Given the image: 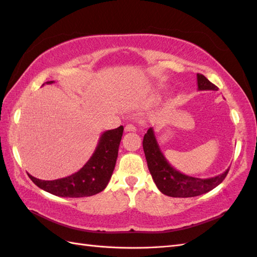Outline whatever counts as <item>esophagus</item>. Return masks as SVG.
Listing matches in <instances>:
<instances>
[{
	"label": "esophagus",
	"mask_w": 257,
	"mask_h": 257,
	"mask_svg": "<svg viewBox=\"0 0 257 257\" xmlns=\"http://www.w3.org/2000/svg\"><path fill=\"white\" fill-rule=\"evenodd\" d=\"M136 127L134 124H132V123H128V124H125V127H124V132L125 133H130V132H136Z\"/></svg>",
	"instance_id": "esophagus-1"
}]
</instances>
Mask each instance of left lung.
<instances>
[{
	"instance_id": "8db88e82",
	"label": "left lung",
	"mask_w": 257,
	"mask_h": 257,
	"mask_svg": "<svg viewBox=\"0 0 257 257\" xmlns=\"http://www.w3.org/2000/svg\"><path fill=\"white\" fill-rule=\"evenodd\" d=\"M197 85L199 91L212 90L217 91L218 88L203 74L197 73ZM143 147L147 160L148 169L154 182L163 194L170 197H195L210 190L223 182L229 168L223 174L210 178H197L185 175L170 165L159 148L153 128H149L144 136Z\"/></svg>"
}]
</instances>
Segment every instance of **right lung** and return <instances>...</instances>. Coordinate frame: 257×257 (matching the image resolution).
<instances>
[{
    "label": "right lung",
    "instance_id": "1",
    "mask_svg": "<svg viewBox=\"0 0 257 257\" xmlns=\"http://www.w3.org/2000/svg\"><path fill=\"white\" fill-rule=\"evenodd\" d=\"M53 82L45 83L51 84ZM122 133V125L104 132L88 162L77 173L68 177L41 180L30 174L29 177L38 187L60 197H88L102 192L112 176Z\"/></svg>",
    "mask_w": 257,
    "mask_h": 257
}]
</instances>
